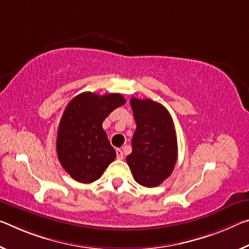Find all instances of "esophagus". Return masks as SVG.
Segmentation results:
<instances>
[{"mask_svg":"<svg viewBox=\"0 0 249 249\" xmlns=\"http://www.w3.org/2000/svg\"><path fill=\"white\" fill-rule=\"evenodd\" d=\"M116 157H117V160L124 159V154H123V152H122V149H116Z\"/></svg>","mask_w":249,"mask_h":249,"instance_id":"34e87169","label":"esophagus"}]
</instances>
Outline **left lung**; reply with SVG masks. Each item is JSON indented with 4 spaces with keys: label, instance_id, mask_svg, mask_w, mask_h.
<instances>
[{
    "label": "left lung",
    "instance_id": "left-lung-1",
    "mask_svg": "<svg viewBox=\"0 0 249 249\" xmlns=\"http://www.w3.org/2000/svg\"><path fill=\"white\" fill-rule=\"evenodd\" d=\"M136 122L132 153L126 157L137 183L145 187L159 186L171 176L177 160L175 126L168 110L149 98H131Z\"/></svg>",
    "mask_w": 249,
    "mask_h": 249
}]
</instances>
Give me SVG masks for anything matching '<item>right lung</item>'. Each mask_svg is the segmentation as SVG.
I'll return each mask as SVG.
<instances>
[{
	"mask_svg": "<svg viewBox=\"0 0 249 249\" xmlns=\"http://www.w3.org/2000/svg\"><path fill=\"white\" fill-rule=\"evenodd\" d=\"M117 93L97 95L84 92L66 106L58 125L56 152L61 165L76 181L100 178L116 153L102 124L114 109L125 104Z\"/></svg>",
	"mask_w": 249,
	"mask_h": 249,
	"instance_id": "right-lung-1",
	"label": "right lung"
}]
</instances>
